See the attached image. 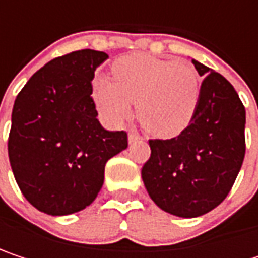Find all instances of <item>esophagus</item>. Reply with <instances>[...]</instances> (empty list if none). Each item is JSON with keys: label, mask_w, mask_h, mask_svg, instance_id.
<instances>
[{"label": "esophagus", "mask_w": 258, "mask_h": 258, "mask_svg": "<svg viewBox=\"0 0 258 258\" xmlns=\"http://www.w3.org/2000/svg\"><path fill=\"white\" fill-rule=\"evenodd\" d=\"M137 140H142V136H139L137 133H134V131H131L128 134V143H134V142H137Z\"/></svg>", "instance_id": "obj_1"}]
</instances>
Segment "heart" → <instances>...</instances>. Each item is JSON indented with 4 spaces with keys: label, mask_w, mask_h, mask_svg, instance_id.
I'll return each instance as SVG.
<instances>
[{
    "label": "heart",
    "mask_w": 258,
    "mask_h": 258,
    "mask_svg": "<svg viewBox=\"0 0 258 258\" xmlns=\"http://www.w3.org/2000/svg\"><path fill=\"white\" fill-rule=\"evenodd\" d=\"M115 79L97 76L92 97L110 124L133 113L145 130L158 137H173L188 127L200 95V78L188 61H172L149 55H131L113 66Z\"/></svg>",
    "instance_id": "obj_1"
}]
</instances>
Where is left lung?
I'll list each match as a JSON object with an SVG mask.
<instances>
[{
    "label": "left lung",
    "mask_w": 258,
    "mask_h": 258,
    "mask_svg": "<svg viewBox=\"0 0 258 258\" xmlns=\"http://www.w3.org/2000/svg\"><path fill=\"white\" fill-rule=\"evenodd\" d=\"M205 80L189 125L178 137L149 140L142 179L154 203L172 215L196 218L230 192L245 157V107L232 83L192 59Z\"/></svg>",
    "instance_id": "1"
}]
</instances>
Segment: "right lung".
Wrapping results in <instances>:
<instances>
[{
  "label": "right lung",
  "mask_w": 258,
  "mask_h": 258,
  "mask_svg": "<svg viewBox=\"0 0 258 258\" xmlns=\"http://www.w3.org/2000/svg\"><path fill=\"white\" fill-rule=\"evenodd\" d=\"M107 53L82 49L43 66L18 94L9 160L22 194L40 212L61 217L89 206L106 163L127 149L125 131L97 119L91 82Z\"/></svg>",
  "instance_id": "add662e5"
}]
</instances>
